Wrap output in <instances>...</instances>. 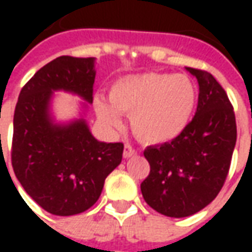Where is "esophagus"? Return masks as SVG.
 <instances>
[{"label": "esophagus", "instance_id": "obj_1", "mask_svg": "<svg viewBox=\"0 0 252 252\" xmlns=\"http://www.w3.org/2000/svg\"><path fill=\"white\" fill-rule=\"evenodd\" d=\"M137 154V151L134 150L131 146H125V149H123V157L125 158H130L133 156H136Z\"/></svg>", "mask_w": 252, "mask_h": 252}]
</instances>
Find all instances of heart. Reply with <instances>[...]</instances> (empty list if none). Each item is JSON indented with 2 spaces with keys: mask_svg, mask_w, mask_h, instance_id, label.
<instances>
[{
  "mask_svg": "<svg viewBox=\"0 0 252 252\" xmlns=\"http://www.w3.org/2000/svg\"><path fill=\"white\" fill-rule=\"evenodd\" d=\"M109 103L95 98L98 119L109 130H121L119 113L130 116L134 136L146 144L177 140L193 121L199 101L196 84L188 75L147 71L113 81Z\"/></svg>",
  "mask_w": 252,
  "mask_h": 252,
  "instance_id": "obj_1",
  "label": "heart"
}]
</instances>
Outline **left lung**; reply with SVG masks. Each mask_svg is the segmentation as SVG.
I'll return each mask as SVG.
<instances>
[{
  "instance_id": "obj_1",
  "label": "left lung",
  "mask_w": 252,
  "mask_h": 252,
  "mask_svg": "<svg viewBox=\"0 0 252 252\" xmlns=\"http://www.w3.org/2000/svg\"><path fill=\"white\" fill-rule=\"evenodd\" d=\"M199 84L196 113L177 140L150 146V174L141 182L147 205L168 218H188L218 196L237 140L227 94L212 74L185 67Z\"/></svg>"
}]
</instances>
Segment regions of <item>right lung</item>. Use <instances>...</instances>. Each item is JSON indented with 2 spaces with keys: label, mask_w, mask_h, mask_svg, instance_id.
<instances>
[{
  "label": "right lung",
  "mask_w": 252,
  "mask_h": 252,
  "mask_svg": "<svg viewBox=\"0 0 252 252\" xmlns=\"http://www.w3.org/2000/svg\"><path fill=\"white\" fill-rule=\"evenodd\" d=\"M95 74L94 57H57L26 83L15 108V175L26 193L56 216H73L91 208L106 177L122 161L123 144L95 139L85 119ZM57 91L83 99L77 118L57 122L53 98Z\"/></svg>",
  "instance_id": "1"
}]
</instances>
